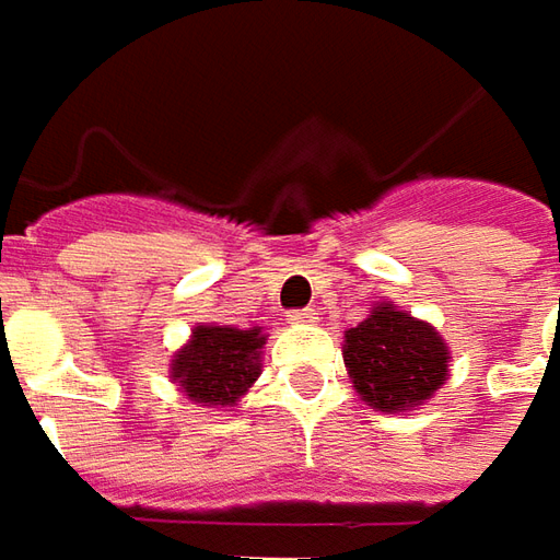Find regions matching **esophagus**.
Wrapping results in <instances>:
<instances>
[{"mask_svg":"<svg viewBox=\"0 0 560 560\" xmlns=\"http://www.w3.org/2000/svg\"><path fill=\"white\" fill-rule=\"evenodd\" d=\"M289 324H314L317 320V311L314 307H299V311H289Z\"/></svg>","mask_w":560,"mask_h":560,"instance_id":"34e87169","label":"esophagus"}]
</instances>
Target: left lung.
<instances>
[{"mask_svg": "<svg viewBox=\"0 0 560 560\" xmlns=\"http://www.w3.org/2000/svg\"><path fill=\"white\" fill-rule=\"evenodd\" d=\"M345 366L366 407L404 412L444 385L450 348L434 326L382 302L345 332Z\"/></svg>", "mask_w": 560, "mask_h": 560, "instance_id": "8db88e82", "label": "left lung"}]
</instances>
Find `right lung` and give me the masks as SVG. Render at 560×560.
I'll return each instance as SVG.
<instances>
[{"label":"right lung","mask_w":560,"mask_h":560,"mask_svg":"<svg viewBox=\"0 0 560 560\" xmlns=\"http://www.w3.org/2000/svg\"><path fill=\"white\" fill-rule=\"evenodd\" d=\"M265 341L261 326H197L168 363V376L200 407H234L261 373Z\"/></svg>","instance_id":"obj_1"}]
</instances>
